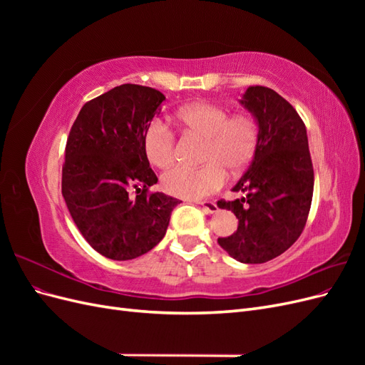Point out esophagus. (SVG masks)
Returning <instances> with one entry per match:
<instances>
[{
	"label": "esophagus",
	"mask_w": 365,
	"mask_h": 365,
	"mask_svg": "<svg viewBox=\"0 0 365 365\" xmlns=\"http://www.w3.org/2000/svg\"><path fill=\"white\" fill-rule=\"evenodd\" d=\"M197 204H200L207 213H216L217 212V205L213 201H200Z\"/></svg>",
	"instance_id": "1"
}]
</instances>
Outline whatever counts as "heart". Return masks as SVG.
I'll return each instance as SVG.
<instances>
[{
    "label": "heart",
    "mask_w": 365,
    "mask_h": 365,
    "mask_svg": "<svg viewBox=\"0 0 365 365\" xmlns=\"http://www.w3.org/2000/svg\"><path fill=\"white\" fill-rule=\"evenodd\" d=\"M175 120L184 135L204 140L200 168L176 165L161 178L163 189L169 195L200 200L217 192L225 184L227 172H245L256 157L260 140L257 120L248 113L230 114L228 108L213 102H195L180 108ZM143 150L155 168L165 169L173 164L178 145L173 130L160 120H153L143 134Z\"/></svg>",
    "instance_id": "b5f03b06"
}]
</instances>
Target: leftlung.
I'll return each mask as SVG.
<instances>
[{"mask_svg":"<svg viewBox=\"0 0 365 365\" xmlns=\"http://www.w3.org/2000/svg\"><path fill=\"white\" fill-rule=\"evenodd\" d=\"M240 103L257 118L259 149L235 185L245 196L217 201L239 219L237 231L217 242L242 263L280 256L303 233L314 195V165L306 126L294 106L267 86H250Z\"/></svg>","mask_w":365,"mask_h":365,"instance_id":"1","label":"left lung"}]
</instances>
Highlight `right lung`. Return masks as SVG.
Returning <instances> with one entry per match:
<instances>
[{
	"instance_id": "1",
	"label": "right lung",
	"mask_w": 365,
	"mask_h": 365,
	"mask_svg": "<svg viewBox=\"0 0 365 365\" xmlns=\"http://www.w3.org/2000/svg\"><path fill=\"white\" fill-rule=\"evenodd\" d=\"M164 101L158 90L125 83L86 102L71 126L62 195L85 240L108 259L130 260L158 245L181 202L149 192L158 178L143 134Z\"/></svg>"
}]
</instances>
